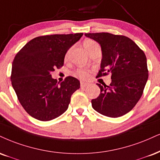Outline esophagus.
Wrapping results in <instances>:
<instances>
[{
    "instance_id": "esophagus-1",
    "label": "esophagus",
    "mask_w": 160,
    "mask_h": 160,
    "mask_svg": "<svg viewBox=\"0 0 160 160\" xmlns=\"http://www.w3.org/2000/svg\"><path fill=\"white\" fill-rule=\"evenodd\" d=\"M89 84L88 83V82H80V86H81L82 88H84V87H86V86H88Z\"/></svg>"
}]
</instances>
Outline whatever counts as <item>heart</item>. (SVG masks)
<instances>
[{
  "label": "heart",
  "instance_id": "b5f03b06",
  "mask_svg": "<svg viewBox=\"0 0 160 160\" xmlns=\"http://www.w3.org/2000/svg\"><path fill=\"white\" fill-rule=\"evenodd\" d=\"M95 44H96L95 42H94L93 40H91V39H88V40H86V41L84 42V46H85L86 50H88L90 47H92V45H95ZM69 53H70V50H68V52L66 53V54H65V59H68ZM74 75L80 79H87L88 77H89V72H88V70H86V69L80 68V69H78L76 72H75Z\"/></svg>",
  "mask_w": 160,
  "mask_h": 160
}]
</instances>
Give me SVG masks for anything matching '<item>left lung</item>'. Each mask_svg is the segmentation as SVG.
Wrapping results in <instances>:
<instances>
[{"label":"left lung","instance_id":"1","mask_svg":"<svg viewBox=\"0 0 160 160\" xmlns=\"http://www.w3.org/2000/svg\"><path fill=\"white\" fill-rule=\"evenodd\" d=\"M98 42L102 59L97 77L111 73L109 86H101V94L92 100L98 112L117 118L129 112L142 97L148 78L147 59L143 51L127 36L109 32L85 33Z\"/></svg>","mask_w":160,"mask_h":160}]
</instances>
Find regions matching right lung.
<instances>
[{
	"instance_id": "obj_1",
	"label": "right lung",
	"mask_w": 160,
	"mask_h": 160,
	"mask_svg": "<svg viewBox=\"0 0 160 160\" xmlns=\"http://www.w3.org/2000/svg\"><path fill=\"white\" fill-rule=\"evenodd\" d=\"M83 33L54 34L36 37L15 55L11 82L23 108L32 118L47 122L67 110L80 81L67 77L60 84L51 73L64 64L65 53Z\"/></svg>"
}]
</instances>
